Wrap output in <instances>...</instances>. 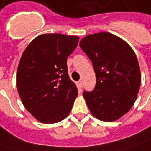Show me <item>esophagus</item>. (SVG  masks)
<instances>
[{"instance_id":"1","label":"esophagus","mask_w":151,"mask_h":151,"mask_svg":"<svg viewBox=\"0 0 151 151\" xmlns=\"http://www.w3.org/2000/svg\"><path fill=\"white\" fill-rule=\"evenodd\" d=\"M78 86H79V87H80L81 89V88L83 87V81H82L81 80V81H78Z\"/></svg>"}]
</instances>
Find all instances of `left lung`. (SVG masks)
<instances>
[{
  "mask_svg": "<svg viewBox=\"0 0 151 151\" xmlns=\"http://www.w3.org/2000/svg\"><path fill=\"white\" fill-rule=\"evenodd\" d=\"M80 46L96 77L95 89L83 93L87 107L101 121L119 120L134 106L141 84L135 53L124 39L107 32L86 36Z\"/></svg>",
  "mask_w": 151,
  "mask_h": 151,
  "instance_id": "1",
  "label": "left lung"
}]
</instances>
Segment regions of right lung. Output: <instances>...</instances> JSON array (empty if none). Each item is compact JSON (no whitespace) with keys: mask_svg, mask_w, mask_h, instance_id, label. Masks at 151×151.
I'll use <instances>...</instances> for the list:
<instances>
[{"mask_svg":"<svg viewBox=\"0 0 151 151\" xmlns=\"http://www.w3.org/2000/svg\"><path fill=\"white\" fill-rule=\"evenodd\" d=\"M78 42V36L44 33L22 55L17 88L24 107L40 123L60 122L71 111L78 91L69 76L67 58Z\"/></svg>","mask_w":151,"mask_h":151,"instance_id":"1","label":"right lung"}]
</instances>
